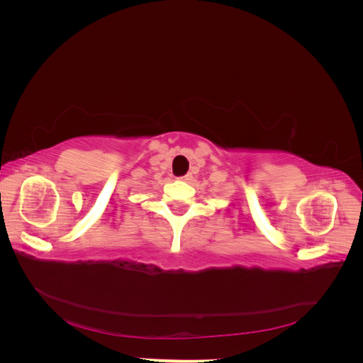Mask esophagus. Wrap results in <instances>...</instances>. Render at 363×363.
Returning a JSON list of instances; mask_svg holds the SVG:
<instances>
[{
	"instance_id": "1",
	"label": "esophagus",
	"mask_w": 363,
	"mask_h": 363,
	"mask_svg": "<svg viewBox=\"0 0 363 363\" xmlns=\"http://www.w3.org/2000/svg\"><path fill=\"white\" fill-rule=\"evenodd\" d=\"M191 177H192V175H191V174H186V175H180V177H179V180H183V182H188V180H191Z\"/></svg>"
}]
</instances>
